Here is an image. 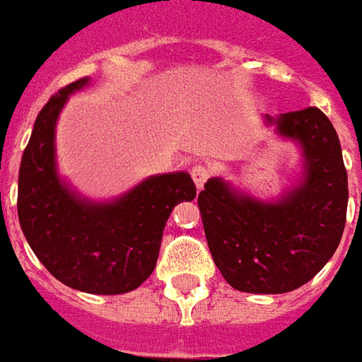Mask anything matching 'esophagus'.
<instances>
[{
	"instance_id": "34e87169",
	"label": "esophagus",
	"mask_w": 362,
	"mask_h": 362,
	"mask_svg": "<svg viewBox=\"0 0 362 362\" xmlns=\"http://www.w3.org/2000/svg\"><path fill=\"white\" fill-rule=\"evenodd\" d=\"M189 174H192V180L196 184V188L202 189L204 184L207 182V178H209V168H207L206 164H196V166H192Z\"/></svg>"
}]
</instances>
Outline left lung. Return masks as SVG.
<instances>
[{"label":"left lung","instance_id":"8db88e82","mask_svg":"<svg viewBox=\"0 0 362 362\" xmlns=\"http://www.w3.org/2000/svg\"><path fill=\"white\" fill-rule=\"evenodd\" d=\"M280 135L305 156L304 180L274 204L206 182L198 207L207 247L223 278L241 292L284 294L310 282L339 247L347 219V170L337 131L317 107L282 113Z\"/></svg>","mask_w":362,"mask_h":362}]
</instances>
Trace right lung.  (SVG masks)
I'll list each match as a JSON object with an SVG mask.
<instances>
[{
  "label": "right lung",
  "mask_w": 362,
  "mask_h": 362,
  "mask_svg": "<svg viewBox=\"0 0 362 362\" xmlns=\"http://www.w3.org/2000/svg\"><path fill=\"white\" fill-rule=\"evenodd\" d=\"M80 78L50 98L35 119L19 166L17 214L23 235L52 276L88 294H123L153 274L166 219L196 198L186 173L153 176L113 204H90L58 180L54 125Z\"/></svg>",
  "instance_id": "add662e5"
}]
</instances>
